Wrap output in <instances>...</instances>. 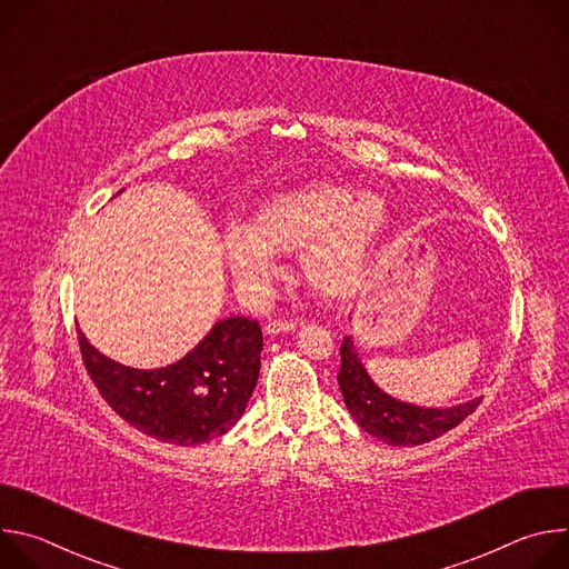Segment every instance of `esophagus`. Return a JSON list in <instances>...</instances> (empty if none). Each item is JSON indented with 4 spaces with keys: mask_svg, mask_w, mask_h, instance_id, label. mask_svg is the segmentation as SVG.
<instances>
[{
    "mask_svg": "<svg viewBox=\"0 0 569 569\" xmlns=\"http://www.w3.org/2000/svg\"><path fill=\"white\" fill-rule=\"evenodd\" d=\"M297 329L295 319H274L266 323V336H279V333H290Z\"/></svg>",
    "mask_w": 569,
    "mask_h": 569,
    "instance_id": "esophagus-1",
    "label": "esophagus"
}]
</instances>
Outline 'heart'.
Listing matches in <instances>:
<instances>
[{"instance_id":"obj_1","label":"heart","mask_w":569,"mask_h":569,"mask_svg":"<svg viewBox=\"0 0 569 569\" xmlns=\"http://www.w3.org/2000/svg\"><path fill=\"white\" fill-rule=\"evenodd\" d=\"M385 224L387 207L376 193L317 180L263 200L250 227H231L224 259L238 286L263 290L277 274L274 257L301 250L306 288L327 301H347L365 283Z\"/></svg>"}]
</instances>
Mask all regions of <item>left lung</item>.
<instances>
[{
    "label": "left lung",
    "instance_id": "obj_1",
    "mask_svg": "<svg viewBox=\"0 0 569 569\" xmlns=\"http://www.w3.org/2000/svg\"><path fill=\"white\" fill-rule=\"evenodd\" d=\"M342 367L338 373V382L347 402V410L358 421V426L373 435L376 439L389 446H421L428 443L448 430L457 428L466 417H470L479 398L468 402L452 405V408H419L391 398L385 393L367 373L356 347L353 338H345L340 347Z\"/></svg>",
    "mask_w": 569,
    "mask_h": 569
}]
</instances>
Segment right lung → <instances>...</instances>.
Returning a JSON list of instances; mask_svg holds the SVG:
<instances>
[{
    "label": "right lung",
    "instance_id": "1",
    "mask_svg": "<svg viewBox=\"0 0 569 569\" xmlns=\"http://www.w3.org/2000/svg\"><path fill=\"white\" fill-rule=\"evenodd\" d=\"M88 373L110 408L139 432L173 446L222 437L246 415L257 387L263 333L257 319L216 321L182 360L159 369H132L99 353L78 331Z\"/></svg>",
    "mask_w": 569,
    "mask_h": 569
}]
</instances>
